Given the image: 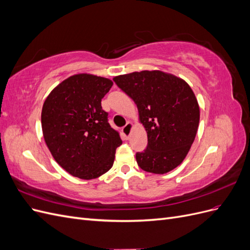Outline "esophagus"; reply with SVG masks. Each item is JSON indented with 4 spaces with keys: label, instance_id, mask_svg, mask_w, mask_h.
I'll use <instances>...</instances> for the list:
<instances>
[{
    "label": "esophagus",
    "instance_id": "obj_1",
    "mask_svg": "<svg viewBox=\"0 0 250 250\" xmlns=\"http://www.w3.org/2000/svg\"><path fill=\"white\" fill-rule=\"evenodd\" d=\"M132 127H133V124H132L131 122H128V123L123 127L122 132H123V134H124V137H125V139H126V140L129 139Z\"/></svg>",
    "mask_w": 250,
    "mask_h": 250
}]
</instances>
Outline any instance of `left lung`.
Segmentation results:
<instances>
[{
    "label": "left lung",
    "instance_id": "left-lung-1",
    "mask_svg": "<svg viewBox=\"0 0 250 250\" xmlns=\"http://www.w3.org/2000/svg\"><path fill=\"white\" fill-rule=\"evenodd\" d=\"M137 104L148 137L147 148L135 154L146 172L165 174L186 158L197 133L200 110L188 83L162 71H142L113 78Z\"/></svg>",
    "mask_w": 250,
    "mask_h": 250
}]
</instances>
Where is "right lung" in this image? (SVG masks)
Instances as JSON below:
<instances>
[{
  "label": "right lung",
  "mask_w": 250,
  "mask_h": 250,
  "mask_svg": "<svg viewBox=\"0 0 250 250\" xmlns=\"http://www.w3.org/2000/svg\"><path fill=\"white\" fill-rule=\"evenodd\" d=\"M112 84L95 75H73L59 83L42 105L44 142L57 164L75 177L88 180L106 173L122 144L101 106Z\"/></svg>",
  "instance_id": "add662e5"
}]
</instances>
